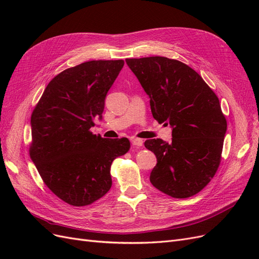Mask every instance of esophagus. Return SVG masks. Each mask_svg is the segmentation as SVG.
<instances>
[{
    "instance_id": "34e87169",
    "label": "esophagus",
    "mask_w": 259,
    "mask_h": 259,
    "mask_svg": "<svg viewBox=\"0 0 259 259\" xmlns=\"http://www.w3.org/2000/svg\"><path fill=\"white\" fill-rule=\"evenodd\" d=\"M131 143L133 146H137V147H142L143 146V140L139 139V138H132L131 139Z\"/></svg>"
}]
</instances>
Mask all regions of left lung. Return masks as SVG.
I'll list each match as a JSON object with an SVG mask.
<instances>
[{
  "mask_svg": "<svg viewBox=\"0 0 259 259\" xmlns=\"http://www.w3.org/2000/svg\"><path fill=\"white\" fill-rule=\"evenodd\" d=\"M125 61L150 98L154 119L173 128L169 144L145 142L158 161L150 182L173 198L192 197L210 182L222 160L227 121L219 99L182 61L160 56Z\"/></svg>",
  "mask_w": 259,
  "mask_h": 259,
  "instance_id": "1",
  "label": "left lung"
}]
</instances>
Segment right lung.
I'll list each match as a JSON object with an SVG mask.
<instances>
[{
    "mask_svg": "<svg viewBox=\"0 0 259 259\" xmlns=\"http://www.w3.org/2000/svg\"><path fill=\"white\" fill-rule=\"evenodd\" d=\"M124 60H92L57 74L31 115L30 156L44 184L73 206L92 204L110 190L113 160L130 150L127 138L90 131Z\"/></svg>",
    "mask_w": 259,
    "mask_h": 259,
    "instance_id": "1",
    "label": "right lung"
}]
</instances>
